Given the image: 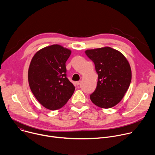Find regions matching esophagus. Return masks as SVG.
<instances>
[{"label": "esophagus", "mask_w": 155, "mask_h": 155, "mask_svg": "<svg viewBox=\"0 0 155 155\" xmlns=\"http://www.w3.org/2000/svg\"><path fill=\"white\" fill-rule=\"evenodd\" d=\"M81 83V81H78L76 82V84H77V85H79Z\"/></svg>", "instance_id": "34e87169"}]
</instances>
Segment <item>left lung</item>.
Returning a JSON list of instances; mask_svg holds the SVG:
<instances>
[{
  "mask_svg": "<svg viewBox=\"0 0 155 155\" xmlns=\"http://www.w3.org/2000/svg\"><path fill=\"white\" fill-rule=\"evenodd\" d=\"M92 60L98 75L95 91L90 95L92 102L103 108L118 104L129 87L132 73L124 56L115 49L104 47L85 51Z\"/></svg>",
  "mask_w": 155,
  "mask_h": 155,
  "instance_id": "obj_1",
  "label": "left lung"
}]
</instances>
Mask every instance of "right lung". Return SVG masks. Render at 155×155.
<instances>
[{
	"label": "right lung",
	"instance_id": "right-lung-1",
	"mask_svg": "<svg viewBox=\"0 0 155 155\" xmlns=\"http://www.w3.org/2000/svg\"><path fill=\"white\" fill-rule=\"evenodd\" d=\"M71 51L53 45L38 51L28 71V81L37 100L49 110L61 108L72 97L75 86L66 77L65 62Z\"/></svg>",
	"mask_w": 155,
	"mask_h": 155
}]
</instances>
